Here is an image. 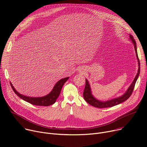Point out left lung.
I'll use <instances>...</instances> for the list:
<instances>
[{"label": "left lung", "instance_id": "left-lung-1", "mask_svg": "<svg viewBox=\"0 0 147 147\" xmlns=\"http://www.w3.org/2000/svg\"><path fill=\"white\" fill-rule=\"evenodd\" d=\"M129 35L130 40L132 42L133 45H134L136 53V57H137L138 63V73H137L135 78L134 79V80H133L132 84L130 85V86L127 89V91L124 93L123 96L113 98V99H111V100H110L105 101H102L97 100V98H96L94 97V96L92 94L90 84L87 80V79H86V86H85L84 90L83 92V97H84V100H86V101L89 104L91 105L92 106L95 107H97V108L111 107L115 106L116 105H118L120 103H121V102L126 101L131 96V94L132 93V91H133V90H134V88L136 83L137 80L140 73V60H139V59L138 57V53H137V45H136V40L134 39V37H133V36L132 35H130V34H129Z\"/></svg>", "mask_w": 147, "mask_h": 147}]
</instances>
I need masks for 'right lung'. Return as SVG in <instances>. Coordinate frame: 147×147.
<instances>
[{"label":"right lung","instance_id":"obj_1","mask_svg":"<svg viewBox=\"0 0 147 147\" xmlns=\"http://www.w3.org/2000/svg\"><path fill=\"white\" fill-rule=\"evenodd\" d=\"M69 78V77H65L60 80L58 81L56 83V84L55 85L54 87H53V90L49 94L41 97H28V96L21 94L16 91V90L14 88V87L13 86L12 84L10 82V83L11 87L13 90L15 92V94L17 96H18L20 98L23 99V100L35 105L49 106L53 104L56 102L57 98H58V97L60 94L61 90L64 84L66 82V81Z\"/></svg>","mask_w":147,"mask_h":147}]
</instances>
